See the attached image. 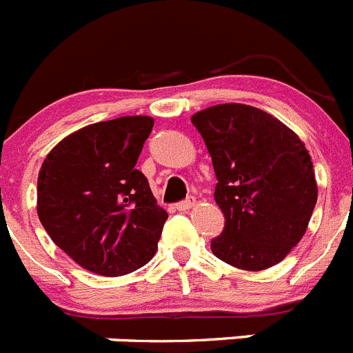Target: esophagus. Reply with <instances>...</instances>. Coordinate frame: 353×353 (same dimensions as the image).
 <instances>
[{"mask_svg":"<svg viewBox=\"0 0 353 353\" xmlns=\"http://www.w3.org/2000/svg\"><path fill=\"white\" fill-rule=\"evenodd\" d=\"M194 201H196L194 198H185V199H182V201H179V203L174 205V208H176V210H180V212H185V210H189V208H192Z\"/></svg>","mask_w":353,"mask_h":353,"instance_id":"esophagus-1","label":"esophagus"}]
</instances>
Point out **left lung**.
Here are the masks:
<instances>
[{
    "label": "left lung",
    "mask_w": 353,
    "mask_h": 353,
    "mask_svg": "<svg viewBox=\"0 0 353 353\" xmlns=\"http://www.w3.org/2000/svg\"><path fill=\"white\" fill-rule=\"evenodd\" d=\"M215 171L224 214L215 256L244 270L279 263L299 244L316 205L313 162L304 143L261 109L221 104L191 118Z\"/></svg>",
    "instance_id": "obj_1"
}]
</instances>
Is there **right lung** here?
<instances>
[{"label": "right lung", "mask_w": 353, "mask_h": 353, "mask_svg": "<svg viewBox=\"0 0 353 353\" xmlns=\"http://www.w3.org/2000/svg\"><path fill=\"white\" fill-rule=\"evenodd\" d=\"M152 127L150 117L99 121L70 134L42 162L40 223L90 272L123 276L155 254L168 212L136 170Z\"/></svg>", "instance_id": "obj_1"}]
</instances>
